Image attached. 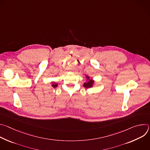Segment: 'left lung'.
I'll use <instances>...</instances> for the list:
<instances>
[{
	"label": "left lung",
	"mask_w": 150,
	"mask_h": 150,
	"mask_svg": "<svg viewBox=\"0 0 150 150\" xmlns=\"http://www.w3.org/2000/svg\"><path fill=\"white\" fill-rule=\"evenodd\" d=\"M94 84V80L93 78H91L90 76L88 75L85 76V82L83 83V86L86 88H91L93 87V85Z\"/></svg>",
	"instance_id": "obj_1"
}]
</instances>
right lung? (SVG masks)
Returning a JSON list of instances; mask_svg holds the SVG:
<instances>
[{
	"label": "right lung",
	"mask_w": 150,
	"mask_h": 150,
	"mask_svg": "<svg viewBox=\"0 0 150 150\" xmlns=\"http://www.w3.org/2000/svg\"><path fill=\"white\" fill-rule=\"evenodd\" d=\"M51 83H52V84H51L52 87L53 88H56L58 86V84L56 82H55L54 81H52V82H51Z\"/></svg>",
	"instance_id": "right-lung-1"
}]
</instances>
